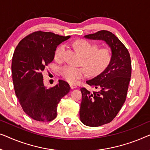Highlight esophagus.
Masks as SVG:
<instances>
[{
	"label": "esophagus",
	"instance_id": "34e87169",
	"mask_svg": "<svg viewBox=\"0 0 150 150\" xmlns=\"http://www.w3.org/2000/svg\"><path fill=\"white\" fill-rule=\"evenodd\" d=\"M70 86H71V89H74V88H77V85H76V84H74V83H71Z\"/></svg>",
	"mask_w": 150,
	"mask_h": 150
}]
</instances>
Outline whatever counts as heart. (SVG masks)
Returning <instances> with one entry per match:
<instances>
[{"label":"heart","instance_id":"heart-1","mask_svg":"<svg viewBox=\"0 0 150 150\" xmlns=\"http://www.w3.org/2000/svg\"><path fill=\"white\" fill-rule=\"evenodd\" d=\"M74 47L83 56L82 64L87 68L90 74L95 75L100 73L108 66L111 60V53L108 48H98L96 43L86 39L75 41ZM66 50V45H60L55 50L54 57L57 60H62ZM84 67L67 65L60 70L61 75L69 83H75L78 80L87 75V69Z\"/></svg>","mask_w":150,"mask_h":150}]
</instances>
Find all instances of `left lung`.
Masks as SVG:
<instances>
[{
  "label": "left lung",
  "instance_id": "8db88e82",
  "mask_svg": "<svg viewBox=\"0 0 150 150\" xmlns=\"http://www.w3.org/2000/svg\"><path fill=\"white\" fill-rule=\"evenodd\" d=\"M85 37L105 41L112 52L107 68L86 81L96 91L84 87L80 89V120L86 126L96 127L112 121L125 102L131 77V60L127 48L112 33L103 30Z\"/></svg>",
  "mask_w": 150,
  "mask_h": 150
}]
</instances>
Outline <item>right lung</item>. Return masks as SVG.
Masks as SVG:
<instances>
[{
	"instance_id": "right-lung-1",
	"label": "right lung",
	"mask_w": 150,
	"mask_h": 150,
	"mask_svg": "<svg viewBox=\"0 0 150 150\" xmlns=\"http://www.w3.org/2000/svg\"><path fill=\"white\" fill-rule=\"evenodd\" d=\"M69 38L36 31L21 40L15 50L11 63L15 92L24 112L37 121L54 120L59 102L71 90L69 84L60 79L47 89L42 75L54 60L57 45Z\"/></svg>"
}]
</instances>
